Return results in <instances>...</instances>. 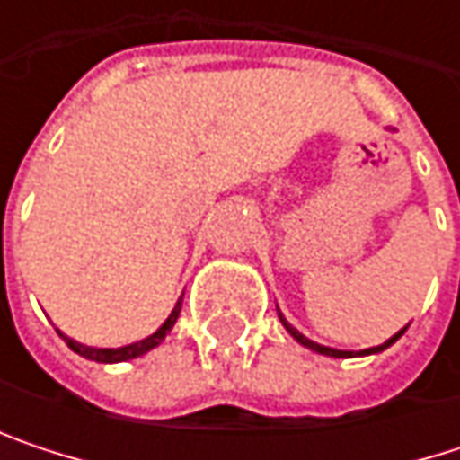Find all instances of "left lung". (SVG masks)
<instances>
[{"label": "left lung", "mask_w": 460, "mask_h": 460, "mask_svg": "<svg viewBox=\"0 0 460 460\" xmlns=\"http://www.w3.org/2000/svg\"><path fill=\"white\" fill-rule=\"evenodd\" d=\"M279 322L285 324V330H288V332H290V335H293V338H296V341H298L301 346H306V349H312V351H317V354H324V357H335V359H341V357H365V354H378V351L389 349V346H392V343H394V341H397V338H400V335L405 332V327H402V330H400V332H394V335H392L389 341H384L381 346H373V349H362V351H341V349H330V346H322V343H314V341H309V338H306L304 332H298V330H296V327H293L290 322L282 317V312H279Z\"/></svg>", "instance_id": "1"}]
</instances>
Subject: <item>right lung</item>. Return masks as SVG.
<instances>
[{"label":"right lung","instance_id":"obj_1","mask_svg":"<svg viewBox=\"0 0 460 460\" xmlns=\"http://www.w3.org/2000/svg\"><path fill=\"white\" fill-rule=\"evenodd\" d=\"M181 304H183V296L178 298L175 309L170 312V317H167V320L162 322V327H159L156 332H151L148 338L136 341V343H130V346H119V349H95V346H84V343H79V341H74V338L63 335L60 330H58V335L68 343V349H71V351H76L79 357H87V359H93V362H128V359H136V357H140V354L151 351L154 346H159V343L164 341V335H167V332L172 330V324L178 322Z\"/></svg>","mask_w":460,"mask_h":460}]
</instances>
